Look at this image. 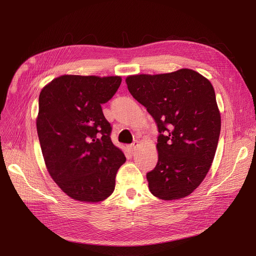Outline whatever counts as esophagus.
<instances>
[{
	"instance_id": "obj_1",
	"label": "esophagus",
	"mask_w": 256,
	"mask_h": 256,
	"mask_svg": "<svg viewBox=\"0 0 256 256\" xmlns=\"http://www.w3.org/2000/svg\"><path fill=\"white\" fill-rule=\"evenodd\" d=\"M139 146V141H135L132 145H130V152H135Z\"/></svg>"
}]
</instances>
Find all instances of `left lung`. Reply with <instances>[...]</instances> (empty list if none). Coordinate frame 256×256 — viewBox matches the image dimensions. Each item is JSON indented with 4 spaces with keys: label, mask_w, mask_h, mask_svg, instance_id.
Segmentation results:
<instances>
[{
    "label": "left lung",
    "mask_w": 256,
    "mask_h": 256,
    "mask_svg": "<svg viewBox=\"0 0 256 256\" xmlns=\"http://www.w3.org/2000/svg\"><path fill=\"white\" fill-rule=\"evenodd\" d=\"M126 83L160 132L158 163L146 174L150 193L163 200L189 196L206 176L220 136L221 115L212 83L189 68L132 74Z\"/></svg>",
    "instance_id": "8db88e82"
}]
</instances>
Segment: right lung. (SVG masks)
Returning a JSON list of instances; mask_svg holds the SVG:
<instances>
[{
    "label": "right lung",
    "mask_w": 256,
    "mask_h": 256,
    "mask_svg": "<svg viewBox=\"0 0 256 256\" xmlns=\"http://www.w3.org/2000/svg\"><path fill=\"white\" fill-rule=\"evenodd\" d=\"M120 84L119 76L63 74L39 94L36 126L46 169L67 196L80 202L109 197L126 162L102 110Z\"/></svg>",
    "instance_id": "add662e5"
}]
</instances>
